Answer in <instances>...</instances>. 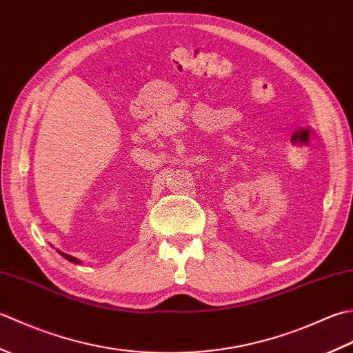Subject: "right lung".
Here are the masks:
<instances>
[{
    "instance_id": "1",
    "label": "right lung",
    "mask_w": 353,
    "mask_h": 353,
    "mask_svg": "<svg viewBox=\"0 0 353 353\" xmlns=\"http://www.w3.org/2000/svg\"><path fill=\"white\" fill-rule=\"evenodd\" d=\"M59 253H61L62 254V256L65 258V259H68L70 262H74V264H79V259L77 258H74V256H71V254H66V253H63V252H59Z\"/></svg>"
}]
</instances>
